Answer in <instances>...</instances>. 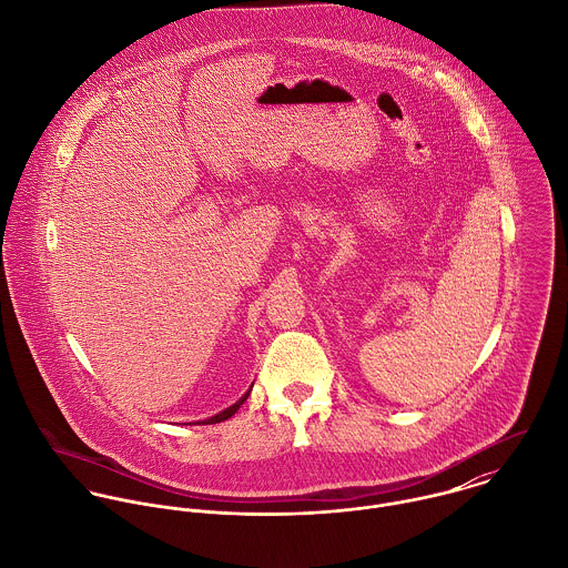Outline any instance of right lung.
Instances as JSON below:
<instances>
[{
  "label": "right lung",
  "instance_id": "1",
  "mask_svg": "<svg viewBox=\"0 0 568 568\" xmlns=\"http://www.w3.org/2000/svg\"><path fill=\"white\" fill-rule=\"evenodd\" d=\"M253 387V385H251ZM251 387H248V392L244 394L243 398L239 400V403H234L232 406H227L225 410H221V413H216V415H212V417H207V419H201V422H196V424H219V422H225V419H230L241 406H243L244 400L248 398V394H251Z\"/></svg>",
  "mask_w": 568,
  "mask_h": 568
}]
</instances>
